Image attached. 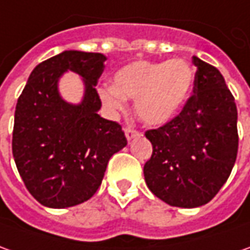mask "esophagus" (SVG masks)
<instances>
[{"instance_id": "obj_1", "label": "esophagus", "mask_w": 250, "mask_h": 250, "mask_svg": "<svg viewBox=\"0 0 250 250\" xmlns=\"http://www.w3.org/2000/svg\"><path fill=\"white\" fill-rule=\"evenodd\" d=\"M125 133L128 141H130V140H133V138H137V137L140 135V131H137L135 128H131V127H127V128L125 130Z\"/></svg>"}]
</instances>
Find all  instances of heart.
<instances>
[{"instance_id": "heart-1", "label": "heart", "mask_w": 250, "mask_h": 250, "mask_svg": "<svg viewBox=\"0 0 250 250\" xmlns=\"http://www.w3.org/2000/svg\"><path fill=\"white\" fill-rule=\"evenodd\" d=\"M195 80L192 66L184 59L134 62L113 76L112 87L99 88L102 104L112 112L123 110L125 99H135L140 120L160 125L176 117L189 98Z\"/></svg>"}]
</instances>
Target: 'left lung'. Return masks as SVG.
<instances>
[{
	"mask_svg": "<svg viewBox=\"0 0 250 250\" xmlns=\"http://www.w3.org/2000/svg\"><path fill=\"white\" fill-rule=\"evenodd\" d=\"M194 94L183 110L145 135L152 156L144 166L152 194L177 208L210 202L231 174L238 153L237 105L214 66L192 56Z\"/></svg>",
	"mask_w": 250,
	"mask_h": 250,
	"instance_id": "1",
	"label": "left lung"
}]
</instances>
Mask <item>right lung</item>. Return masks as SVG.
<instances>
[{"label":"right lung","mask_w":250,"mask_h":250,"mask_svg":"<svg viewBox=\"0 0 250 250\" xmlns=\"http://www.w3.org/2000/svg\"><path fill=\"white\" fill-rule=\"evenodd\" d=\"M106 56L63 51L31 72L16 104L12 153L27 191L47 208L63 209L97 192L109 159L127 145L122 125L98 115L95 85ZM72 70L83 77L79 105L62 99L59 77Z\"/></svg>","instance_id":"obj_1"}]
</instances>
